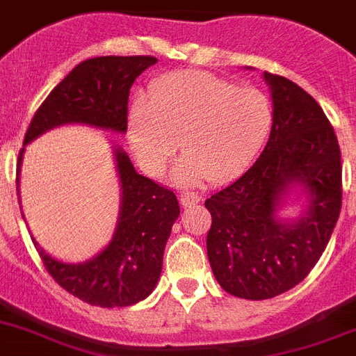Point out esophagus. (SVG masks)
I'll return each instance as SVG.
<instances>
[{
	"mask_svg": "<svg viewBox=\"0 0 356 356\" xmlns=\"http://www.w3.org/2000/svg\"><path fill=\"white\" fill-rule=\"evenodd\" d=\"M180 201H181V204H184L185 208H188V207H194V204L200 203L201 197H200V195H197V194H195V192L185 191V192H181Z\"/></svg>",
	"mask_w": 356,
	"mask_h": 356,
	"instance_id": "1",
	"label": "esophagus"
}]
</instances>
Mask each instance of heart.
Instances as JSON below:
<instances>
[{
    "label": "heart",
    "mask_w": 356,
    "mask_h": 356,
    "mask_svg": "<svg viewBox=\"0 0 356 356\" xmlns=\"http://www.w3.org/2000/svg\"><path fill=\"white\" fill-rule=\"evenodd\" d=\"M273 123L268 95L208 72L159 77L129 111V141L148 175L159 176L181 146L175 180H229L265 145Z\"/></svg>",
    "instance_id": "b5f03b06"
}]
</instances>
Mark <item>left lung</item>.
I'll return each mask as SVG.
<instances>
[{"instance_id":"obj_1","label":"left lung","mask_w":356,"mask_h":356,"mask_svg":"<svg viewBox=\"0 0 356 356\" xmlns=\"http://www.w3.org/2000/svg\"><path fill=\"white\" fill-rule=\"evenodd\" d=\"M273 123L265 149L238 180L204 201L211 215L208 261L224 291L266 300L309 275L342 204L341 148L319 104L298 84L265 72ZM308 195L296 221L275 213L293 186Z\"/></svg>"}]
</instances>
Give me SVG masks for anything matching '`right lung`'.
Segmentation results:
<instances>
[{"mask_svg": "<svg viewBox=\"0 0 356 356\" xmlns=\"http://www.w3.org/2000/svg\"><path fill=\"white\" fill-rule=\"evenodd\" d=\"M156 63L153 56H100L77 65L47 95L24 136V146L47 130L67 123L127 132L129 93L134 81ZM24 148L19 152V175ZM122 184V204L109 245L79 265L63 263L31 238L45 270L58 284L90 305L127 307L155 289L162 272L165 242L180 215L175 192L134 169L122 148L114 149Z\"/></svg>", "mask_w": 356, "mask_h": 356, "instance_id": "add662e5", "label": "right lung"}]
</instances>
